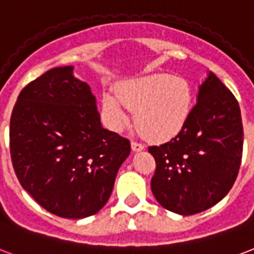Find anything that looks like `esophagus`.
<instances>
[{"label":"esophagus","instance_id":"obj_1","mask_svg":"<svg viewBox=\"0 0 254 254\" xmlns=\"http://www.w3.org/2000/svg\"><path fill=\"white\" fill-rule=\"evenodd\" d=\"M132 149H133V151H134V152L142 151V149H144V145H142L141 142L132 141Z\"/></svg>","mask_w":254,"mask_h":254}]
</instances>
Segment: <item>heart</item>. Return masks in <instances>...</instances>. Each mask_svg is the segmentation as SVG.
<instances>
[{
	"mask_svg": "<svg viewBox=\"0 0 254 254\" xmlns=\"http://www.w3.org/2000/svg\"><path fill=\"white\" fill-rule=\"evenodd\" d=\"M192 108V89L183 76L151 74L120 84L117 94L103 95V112L114 127L129 121L136 110V125L151 140H168L182 130Z\"/></svg>",
	"mask_w": 254,
	"mask_h": 254,
	"instance_id": "obj_1",
	"label": "heart"
}]
</instances>
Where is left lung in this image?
I'll return each instance as SVG.
<instances>
[{
  "mask_svg": "<svg viewBox=\"0 0 254 254\" xmlns=\"http://www.w3.org/2000/svg\"><path fill=\"white\" fill-rule=\"evenodd\" d=\"M241 110L230 90L210 72L178 134L148 146L156 161L152 192L167 210L194 215L226 196L242 159Z\"/></svg>",
  "mask_w": 254,
  "mask_h": 254,
  "instance_id": "obj_1",
  "label": "left lung"
}]
</instances>
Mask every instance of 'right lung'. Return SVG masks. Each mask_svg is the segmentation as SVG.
Instances as JSON below:
<instances>
[{"label":"right lung","mask_w":254,"mask_h":254,"mask_svg":"<svg viewBox=\"0 0 254 254\" xmlns=\"http://www.w3.org/2000/svg\"><path fill=\"white\" fill-rule=\"evenodd\" d=\"M10 157L22 189L63 218L98 213L112 194L130 141L101 127L95 97L72 67H56L28 83L9 127Z\"/></svg>","instance_id":"1"}]
</instances>
